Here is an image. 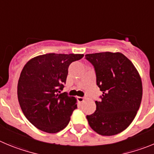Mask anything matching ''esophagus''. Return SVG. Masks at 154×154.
Masks as SVG:
<instances>
[{"label":"esophagus","instance_id":"esophagus-1","mask_svg":"<svg viewBox=\"0 0 154 154\" xmlns=\"http://www.w3.org/2000/svg\"><path fill=\"white\" fill-rule=\"evenodd\" d=\"M77 101H78L79 103H82V102H84V97H77Z\"/></svg>","mask_w":154,"mask_h":154}]
</instances>
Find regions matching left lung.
I'll use <instances>...</instances> for the list:
<instances>
[{
  "instance_id": "obj_1",
  "label": "left lung",
  "mask_w": 154,
  "mask_h": 154,
  "mask_svg": "<svg viewBox=\"0 0 154 154\" xmlns=\"http://www.w3.org/2000/svg\"><path fill=\"white\" fill-rule=\"evenodd\" d=\"M94 65L97 85L103 94L95 101L97 109L87 115L90 127L98 134L112 136L127 128L139 110L142 80L134 63L120 52L85 55Z\"/></svg>"
}]
</instances>
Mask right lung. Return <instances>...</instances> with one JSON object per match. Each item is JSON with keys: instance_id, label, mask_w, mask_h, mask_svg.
<instances>
[{"instance_id": "add662e5", "label": "right lung", "mask_w": 154, "mask_h": 154, "mask_svg": "<svg viewBox=\"0 0 154 154\" xmlns=\"http://www.w3.org/2000/svg\"><path fill=\"white\" fill-rule=\"evenodd\" d=\"M80 54L50 53L27 62L17 84V97L26 118L37 129L56 134L67 127L77 108V99L59 94L66 83L69 65Z\"/></svg>"}]
</instances>
